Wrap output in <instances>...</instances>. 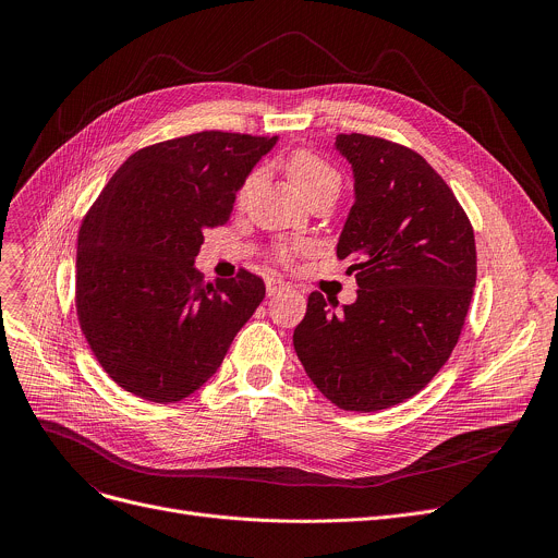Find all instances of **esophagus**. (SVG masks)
<instances>
[{
    "label": "esophagus",
    "mask_w": 558,
    "mask_h": 558,
    "mask_svg": "<svg viewBox=\"0 0 558 558\" xmlns=\"http://www.w3.org/2000/svg\"><path fill=\"white\" fill-rule=\"evenodd\" d=\"M287 289V282L280 278H267V295H278Z\"/></svg>",
    "instance_id": "34e87169"
}]
</instances>
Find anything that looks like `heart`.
<instances>
[{"label": "heart", "mask_w": 558, "mask_h": 558, "mask_svg": "<svg viewBox=\"0 0 558 558\" xmlns=\"http://www.w3.org/2000/svg\"><path fill=\"white\" fill-rule=\"evenodd\" d=\"M287 172H289V177L293 179V183L298 185V190L302 192L304 198L311 192L320 190L325 185H331V183L340 185V174L336 172V168L329 166L323 156H317L311 149H295L287 158ZM256 185H258V174L254 172L245 179L241 190H238V203H245ZM282 256H289L287 247L282 250Z\"/></svg>", "instance_id": "b5f03b06"}]
</instances>
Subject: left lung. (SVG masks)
Masks as SVG:
<instances>
[{
    "instance_id": "8db88e82",
    "label": "left lung",
    "mask_w": 558,
    "mask_h": 558,
    "mask_svg": "<svg viewBox=\"0 0 558 558\" xmlns=\"http://www.w3.org/2000/svg\"><path fill=\"white\" fill-rule=\"evenodd\" d=\"M355 203L338 243L357 300L313 291L295 353L331 404L373 413L417 395L459 342L476 282L472 225L426 158L379 136L338 134Z\"/></svg>"
}]
</instances>
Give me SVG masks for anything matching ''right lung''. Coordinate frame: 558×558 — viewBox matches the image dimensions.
I'll return each instance as SVG.
<instances>
[{
  "instance_id": "right-lung-1",
  "label": "right lung",
  "mask_w": 558,
  "mask_h": 558,
  "mask_svg": "<svg viewBox=\"0 0 558 558\" xmlns=\"http://www.w3.org/2000/svg\"><path fill=\"white\" fill-rule=\"evenodd\" d=\"M278 136L196 132L134 151L86 214L76 241V317L104 371L147 402H181L222 364L265 298L241 269L203 282V231Z\"/></svg>"
}]
</instances>
